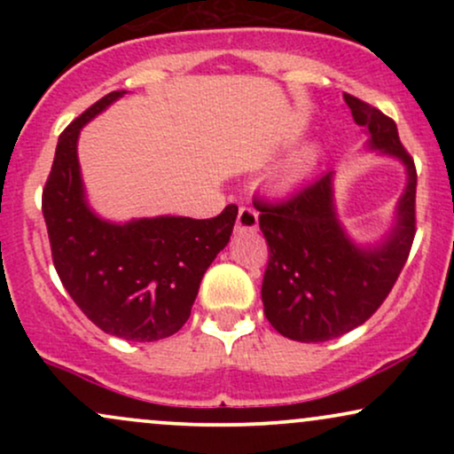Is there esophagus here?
<instances>
[{
    "mask_svg": "<svg viewBox=\"0 0 454 454\" xmlns=\"http://www.w3.org/2000/svg\"><path fill=\"white\" fill-rule=\"evenodd\" d=\"M258 228V213L252 207H241L237 215V231H256Z\"/></svg>",
    "mask_w": 454,
    "mask_h": 454,
    "instance_id": "obj_1",
    "label": "esophagus"
}]
</instances>
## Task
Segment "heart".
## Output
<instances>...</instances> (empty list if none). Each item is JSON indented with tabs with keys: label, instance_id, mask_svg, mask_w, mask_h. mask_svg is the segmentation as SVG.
<instances>
[{
	"label": "heart",
	"instance_id": "obj_1",
	"mask_svg": "<svg viewBox=\"0 0 454 454\" xmlns=\"http://www.w3.org/2000/svg\"><path fill=\"white\" fill-rule=\"evenodd\" d=\"M307 161H309V153H305L303 158L293 161V164L284 170V181H294L296 176L303 175V170L307 168Z\"/></svg>",
	"mask_w": 454,
	"mask_h": 454
}]
</instances>
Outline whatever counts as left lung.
Returning a JSON list of instances; mask_svg holds the SVG:
<instances>
[{
	"label": "left lung",
	"mask_w": 454,
	"mask_h": 454,
	"mask_svg": "<svg viewBox=\"0 0 454 454\" xmlns=\"http://www.w3.org/2000/svg\"><path fill=\"white\" fill-rule=\"evenodd\" d=\"M343 100L373 147L403 161L408 187L395 232L378 249H358L343 234L333 211V173L320 175L284 200H258L260 231L269 245L264 316L275 331L294 341L335 340L367 322L387 301L414 243V160L401 145L393 119L350 93H343Z\"/></svg>",
	"instance_id": "8db88e82"
}]
</instances>
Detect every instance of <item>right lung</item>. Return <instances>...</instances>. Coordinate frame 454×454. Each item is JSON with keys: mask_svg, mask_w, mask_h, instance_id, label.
I'll list each match as a JSON object with an SVG mask.
<instances>
[{"mask_svg": "<svg viewBox=\"0 0 454 454\" xmlns=\"http://www.w3.org/2000/svg\"><path fill=\"white\" fill-rule=\"evenodd\" d=\"M121 96L100 98L61 132L43 213L55 270L82 314L108 335L158 341L187 322L202 275L231 241L239 209L228 205L211 220L153 217L123 226L93 215L82 196L78 132Z\"/></svg>", "mask_w": 454, "mask_h": 454, "instance_id": "1", "label": "right lung"}]
</instances>
